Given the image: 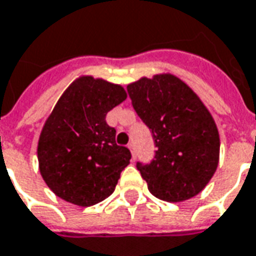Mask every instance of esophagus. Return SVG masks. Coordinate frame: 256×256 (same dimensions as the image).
<instances>
[{
  "label": "esophagus",
  "instance_id": "obj_1",
  "mask_svg": "<svg viewBox=\"0 0 256 256\" xmlns=\"http://www.w3.org/2000/svg\"><path fill=\"white\" fill-rule=\"evenodd\" d=\"M128 148H130V150H131L132 158H135V156H136V148H135V144H134V142H131V144H128Z\"/></svg>",
  "mask_w": 256,
  "mask_h": 256
}]
</instances>
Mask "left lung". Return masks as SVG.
Wrapping results in <instances>:
<instances>
[{"label":"left lung","mask_w":256,"mask_h":256,"mask_svg":"<svg viewBox=\"0 0 256 256\" xmlns=\"http://www.w3.org/2000/svg\"><path fill=\"white\" fill-rule=\"evenodd\" d=\"M126 90L158 148L150 163L136 162L152 195L167 202L198 195L219 163V132L210 112L172 75L142 78Z\"/></svg>","instance_id":"obj_1"}]
</instances>
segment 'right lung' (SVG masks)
Listing matches in <instances>:
<instances>
[{"instance_id": "1", "label": "right lung", "mask_w": 256, "mask_h": 256, "mask_svg": "<svg viewBox=\"0 0 256 256\" xmlns=\"http://www.w3.org/2000/svg\"><path fill=\"white\" fill-rule=\"evenodd\" d=\"M125 98L120 84L84 76L58 100L37 148L42 177L57 196L92 206L114 192L131 152L116 144L106 116Z\"/></svg>"}]
</instances>
